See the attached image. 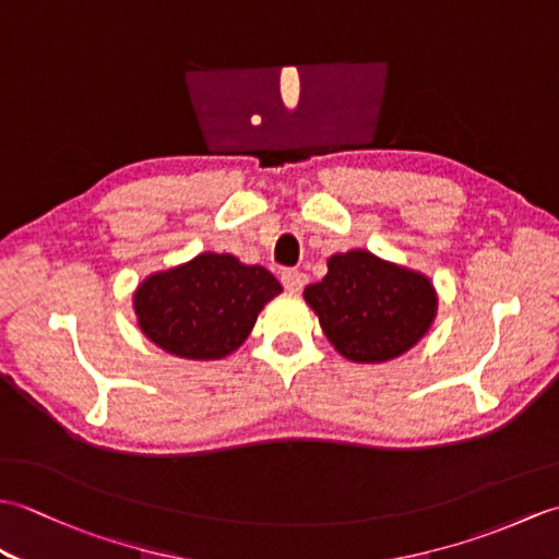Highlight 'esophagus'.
Masks as SVG:
<instances>
[{"mask_svg": "<svg viewBox=\"0 0 559 559\" xmlns=\"http://www.w3.org/2000/svg\"><path fill=\"white\" fill-rule=\"evenodd\" d=\"M281 283L286 290L300 293L307 286V273H302L300 269H286L281 273Z\"/></svg>", "mask_w": 559, "mask_h": 559, "instance_id": "1", "label": "esophagus"}]
</instances>
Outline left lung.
Instances as JSON below:
<instances>
[{"mask_svg": "<svg viewBox=\"0 0 559 559\" xmlns=\"http://www.w3.org/2000/svg\"><path fill=\"white\" fill-rule=\"evenodd\" d=\"M326 276L305 288L326 338L353 362H386L411 350L437 314L427 276L367 249L334 254Z\"/></svg>", "mask_w": 559, "mask_h": 559, "instance_id": "1", "label": "left lung"}]
</instances>
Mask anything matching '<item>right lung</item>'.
<instances>
[{
	"label": "right lung",
	"mask_w": 559,
	"mask_h": 559,
	"mask_svg": "<svg viewBox=\"0 0 559 559\" xmlns=\"http://www.w3.org/2000/svg\"><path fill=\"white\" fill-rule=\"evenodd\" d=\"M281 290L264 266L204 252L139 283L134 312L144 336L165 353L221 360L242 346L259 312Z\"/></svg>",
	"instance_id": "add662e5"
}]
</instances>
